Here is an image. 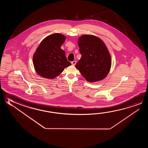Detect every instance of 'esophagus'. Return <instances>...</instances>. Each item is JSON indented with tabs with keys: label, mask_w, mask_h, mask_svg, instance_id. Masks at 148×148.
I'll return each mask as SVG.
<instances>
[{
	"label": "esophagus",
	"mask_w": 148,
	"mask_h": 148,
	"mask_svg": "<svg viewBox=\"0 0 148 148\" xmlns=\"http://www.w3.org/2000/svg\"><path fill=\"white\" fill-rule=\"evenodd\" d=\"M76 61H73L72 62H71V64H72L73 66H75V64H76Z\"/></svg>",
	"instance_id": "34e87169"
}]
</instances>
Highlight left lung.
Returning <instances> with one entry per match:
<instances>
[{
  "label": "left lung",
  "instance_id": "1",
  "mask_svg": "<svg viewBox=\"0 0 148 148\" xmlns=\"http://www.w3.org/2000/svg\"><path fill=\"white\" fill-rule=\"evenodd\" d=\"M78 44L82 55L76 68L89 82H95L106 77L111 68L112 60L104 43L92 35H84Z\"/></svg>",
  "mask_w": 148,
  "mask_h": 148
}]
</instances>
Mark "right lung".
Listing matches in <instances>:
<instances>
[{
    "label": "right lung",
    "mask_w": 148,
    "mask_h": 148,
    "mask_svg": "<svg viewBox=\"0 0 148 148\" xmlns=\"http://www.w3.org/2000/svg\"><path fill=\"white\" fill-rule=\"evenodd\" d=\"M66 37L60 34L47 36L41 42L33 57V63L36 73L42 77L53 79L58 76L64 68L71 65L61 46Z\"/></svg>",
    "instance_id": "obj_1"
}]
</instances>
